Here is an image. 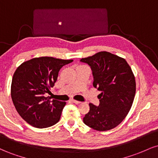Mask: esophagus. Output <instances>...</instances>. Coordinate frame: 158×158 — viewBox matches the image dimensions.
Listing matches in <instances>:
<instances>
[{
	"label": "esophagus",
	"instance_id": "obj_1",
	"mask_svg": "<svg viewBox=\"0 0 158 158\" xmlns=\"http://www.w3.org/2000/svg\"><path fill=\"white\" fill-rule=\"evenodd\" d=\"M71 102H73V103H75V104H77V105L79 104V103H81V102H79V101H77V100H74V99H72V100H71Z\"/></svg>",
	"mask_w": 158,
	"mask_h": 158
}]
</instances>
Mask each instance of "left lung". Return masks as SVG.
Here are the masks:
<instances>
[{
    "mask_svg": "<svg viewBox=\"0 0 158 158\" xmlns=\"http://www.w3.org/2000/svg\"><path fill=\"white\" fill-rule=\"evenodd\" d=\"M80 61L90 67L94 87L101 91L99 105L90 103L83 122L97 131L112 129L126 117L135 99L136 82L131 67L124 59L106 51Z\"/></svg>",
    "mask_w": 158,
    "mask_h": 158,
    "instance_id": "8db88e82",
    "label": "left lung"
}]
</instances>
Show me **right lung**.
<instances>
[{"instance_id": "right-lung-1", "label": "right lung", "mask_w": 158, "mask_h": 158, "mask_svg": "<svg viewBox=\"0 0 158 158\" xmlns=\"http://www.w3.org/2000/svg\"><path fill=\"white\" fill-rule=\"evenodd\" d=\"M73 60L52 57L34 58L16 69L11 97L18 113L35 128H48L59 121L65 102L45 97L57 80L59 70Z\"/></svg>"}]
</instances>
